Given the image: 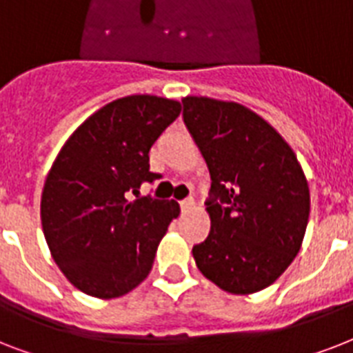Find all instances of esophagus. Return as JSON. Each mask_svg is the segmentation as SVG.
Listing matches in <instances>:
<instances>
[{"label": "esophagus", "instance_id": "obj_1", "mask_svg": "<svg viewBox=\"0 0 353 353\" xmlns=\"http://www.w3.org/2000/svg\"><path fill=\"white\" fill-rule=\"evenodd\" d=\"M181 210L183 212H187V210H190V209H194V199L192 198H187V199H183L181 203Z\"/></svg>", "mask_w": 353, "mask_h": 353}]
</instances>
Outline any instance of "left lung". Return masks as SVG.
<instances>
[{"label":"left lung","mask_w":353,"mask_h":353,"mask_svg":"<svg viewBox=\"0 0 353 353\" xmlns=\"http://www.w3.org/2000/svg\"><path fill=\"white\" fill-rule=\"evenodd\" d=\"M183 121L212 181L210 232L192 247L196 265L227 293H256L301 249L310 218L306 176L280 133L241 104L187 97Z\"/></svg>","instance_id":"obj_1"}]
</instances>
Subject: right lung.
Returning <instances> with one entry per match:
<instances>
[{
    "label": "right lung",
    "instance_id": "add662e5",
    "mask_svg": "<svg viewBox=\"0 0 353 353\" xmlns=\"http://www.w3.org/2000/svg\"><path fill=\"white\" fill-rule=\"evenodd\" d=\"M181 113L154 95L110 102L84 121L57 155L41 192V227L65 279L91 296L126 295L148 276L172 220L174 199H130L154 183L150 148Z\"/></svg>",
    "mask_w": 353,
    "mask_h": 353
}]
</instances>
